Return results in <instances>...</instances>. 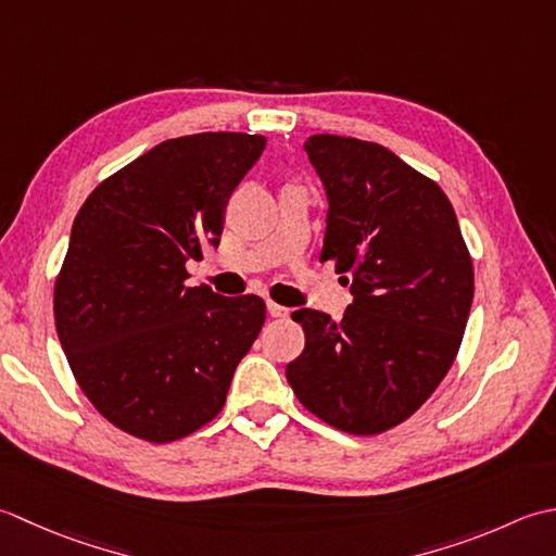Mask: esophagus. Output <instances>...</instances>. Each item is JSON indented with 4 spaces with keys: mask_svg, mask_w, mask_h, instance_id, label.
<instances>
[{
    "mask_svg": "<svg viewBox=\"0 0 556 556\" xmlns=\"http://www.w3.org/2000/svg\"><path fill=\"white\" fill-rule=\"evenodd\" d=\"M266 309H268V314L270 316H288V309L286 307H280V304H276V302H266Z\"/></svg>",
    "mask_w": 556,
    "mask_h": 556,
    "instance_id": "1",
    "label": "esophagus"
}]
</instances>
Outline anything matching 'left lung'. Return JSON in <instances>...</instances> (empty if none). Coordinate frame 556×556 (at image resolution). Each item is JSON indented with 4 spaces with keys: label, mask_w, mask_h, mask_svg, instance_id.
Instances as JSON below:
<instances>
[{
    "label": "left lung",
    "mask_w": 556,
    "mask_h": 556,
    "mask_svg": "<svg viewBox=\"0 0 556 556\" xmlns=\"http://www.w3.org/2000/svg\"><path fill=\"white\" fill-rule=\"evenodd\" d=\"M304 151L328 199L321 262L350 276L353 304L341 321L292 312L307 341L286 377L324 422L379 434L407 420L456 359L472 258L441 187L389 149L314 134Z\"/></svg>",
    "instance_id": "obj_1"
}]
</instances>
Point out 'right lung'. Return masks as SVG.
I'll return each instance as SVG.
<instances>
[{
  "instance_id": "add662e5",
  "label": "right lung",
  "mask_w": 556,
  "mask_h": 556,
  "mask_svg": "<svg viewBox=\"0 0 556 556\" xmlns=\"http://www.w3.org/2000/svg\"><path fill=\"white\" fill-rule=\"evenodd\" d=\"M264 149L258 134L167 139L76 213L54 326L78 387L122 432L167 444L223 410L266 304L187 288V262L218 247L228 199Z\"/></svg>"
}]
</instances>
